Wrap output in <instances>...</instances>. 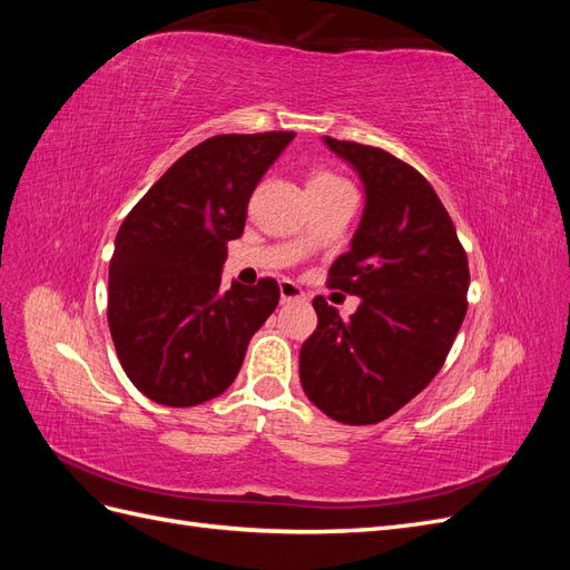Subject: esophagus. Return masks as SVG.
Listing matches in <instances>:
<instances>
[{
    "label": "esophagus",
    "instance_id": "34e87169",
    "mask_svg": "<svg viewBox=\"0 0 570 570\" xmlns=\"http://www.w3.org/2000/svg\"><path fill=\"white\" fill-rule=\"evenodd\" d=\"M306 295H304V289L297 285V283H292V281H281V299L283 302H292V299H304Z\"/></svg>",
    "mask_w": 570,
    "mask_h": 570
}]
</instances>
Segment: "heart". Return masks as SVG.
Returning <instances> with one entry per match:
<instances>
[{
	"label": "heart",
	"instance_id": "1",
	"mask_svg": "<svg viewBox=\"0 0 570 570\" xmlns=\"http://www.w3.org/2000/svg\"><path fill=\"white\" fill-rule=\"evenodd\" d=\"M340 185H347V183H344L340 176L331 174V170H314V174L308 176L306 189L308 193H318V189H333Z\"/></svg>",
	"mask_w": 570,
	"mask_h": 570
}]
</instances>
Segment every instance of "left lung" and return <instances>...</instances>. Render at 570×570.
I'll use <instances>...</instances> for the list:
<instances>
[{"instance_id": "8db88e82", "label": "left lung", "mask_w": 570, "mask_h": 570, "mask_svg": "<svg viewBox=\"0 0 570 570\" xmlns=\"http://www.w3.org/2000/svg\"><path fill=\"white\" fill-rule=\"evenodd\" d=\"M366 189L352 249L327 285L361 297L344 321L323 297L302 344L299 381L325 416L347 425L390 419L442 368L463 323L471 273L456 228L416 168L390 151L323 137Z\"/></svg>"}]
</instances>
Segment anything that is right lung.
<instances>
[{
    "instance_id": "right-lung-1",
    "label": "right lung",
    "mask_w": 570,
    "mask_h": 570,
    "mask_svg": "<svg viewBox=\"0 0 570 570\" xmlns=\"http://www.w3.org/2000/svg\"><path fill=\"white\" fill-rule=\"evenodd\" d=\"M295 132L216 135L185 151L118 228L109 331L120 366L151 402L197 406L226 392L252 335L281 299L273 278L220 285L254 187Z\"/></svg>"
}]
</instances>
